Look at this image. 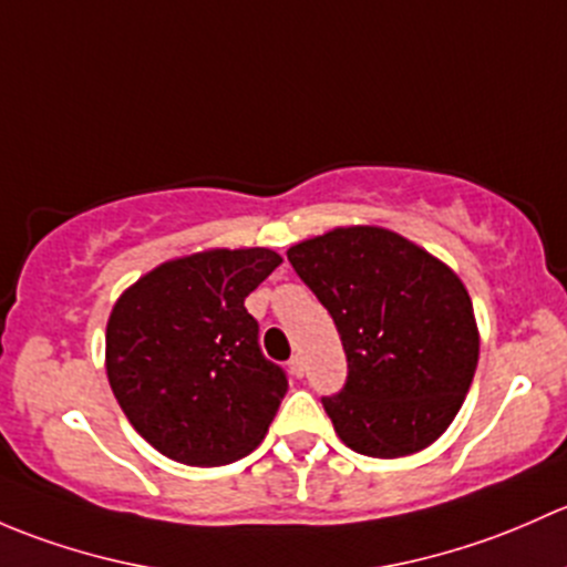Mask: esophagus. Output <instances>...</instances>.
<instances>
[{
    "mask_svg": "<svg viewBox=\"0 0 567 567\" xmlns=\"http://www.w3.org/2000/svg\"><path fill=\"white\" fill-rule=\"evenodd\" d=\"M289 371L295 373V377H302V373H306V363H302L300 354H295V358L289 360Z\"/></svg>",
    "mask_w": 567,
    "mask_h": 567,
    "instance_id": "1",
    "label": "esophagus"
}]
</instances>
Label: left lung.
<instances>
[{
  "mask_svg": "<svg viewBox=\"0 0 567 567\" xmlns=\"http://www.w3.org/2000/svg\"><path fill=\"white\" fill-rule=\"evenodd\" d=\"M286 256L330 311L347 352V384L322 399L343 445L399 458L440 440L464 404L481 352L456 272L379 226L332 229Z\"/></svg>",
  "mask_w": 567,
  "mask_h": 567,
  "instance_id": "8db88e82",
  "label": "left lung"
}]
</instances>
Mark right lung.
I'll return each instance as SVG.
<instances>
[{
	"label": "right lung",
	"instance_id": "obj_1",
	"mask_svg": "<svg viewBox=\"0 0 567 567\" xmlns=\"http://www.w3.org/2000/svg\"><path fill=\"white\" fill-rule=\"evenodd\" d=\"M281 261L270 248L202 250L163 261L114 302L109 384L163 456L220 466L265 440L289 379L261 354L245 297Z\"/></svg>",
	"mask_w": 567,
	"mask_h": 567
}]
</instances>
